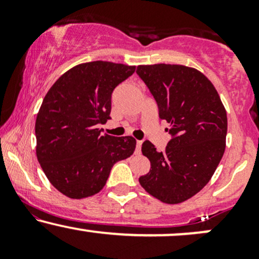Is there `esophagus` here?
<instances>
[{
    "label": "esophagus",
    "instance_id": "1",
    "mask_svg": "<svg viewBox=\"0 0 259 259\" xmlns=\"http://www.w3.org/2000/svg\"><path fill=\"white\" fill-rule=\"evenodd\" d=\"M141 145H142V141H140V140H138V141H136V150H135V153L136 154L141 153Z\"/></svg>",
    "mask_w": 259,
    "mask_h": 259
}]
</instances>
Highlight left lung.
<instances>
[{"label":"left lung","mask_w":259,"mask_h":259,"mask_svg":"<svg viewBox=\"0 0 259 259\" xmlns=\"http://www.w3.org/2000/svg\"><path fill=\"white\" fill-rule=\"evenodd\" d=\"M136 73L153 95L160 119L173 138L163 152L142 144L151 162L140 185L157 200L181 203L200 192L225 151L228 118L214 85L195 68L180 64L139 65Z\"/></svg>","instance_id":"obj_1"}]
</instances>
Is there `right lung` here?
<instances>
[{"label": "right lung", "mask_w": 259, "mask_h": 259, "mask_svg": "<svg viewBox=\"0 0 259 259\" xmlns=\"http://www.w3.org/2000/svg\"><path fill=\"white\" fill-rule=\"evenodd\" d=\"M135 65L95 61L73 67L51 86L38 109L36 156L45 175L69 198L89 197L106 185L118 160L135 151L133 136L101 134L111 119L112 92Z\"/></svg>", "instance_id": "right-lung-1"}]
</instances>
